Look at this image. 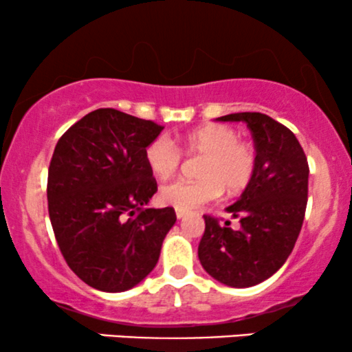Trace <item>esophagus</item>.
I'll return each instance as SVG.
<instances>
[{
  "mask_svg": "<svg viewBox=\"0 0 352 352\" xmlns=\"http://www.w3.org/2000/svg\"><path fill=\"white\" fill-rule=\"evenodd\" d=\"M175 215H177V218H184V217H187V212H185V210L177 208L175 210Z\"/></svg>",
  "mask_w": 352,
  "mask_h": 352,
  "instance_id": "34e87169",
  "label": "esophagus"
}]
</instances>
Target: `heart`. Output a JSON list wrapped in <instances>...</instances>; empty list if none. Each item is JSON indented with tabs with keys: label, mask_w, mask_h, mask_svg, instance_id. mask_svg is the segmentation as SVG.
<instances>
[{
	"label": "heart",
	"mask_w": 352,
	"mask_h": 352,
	"mask_svg": "<svg viewBox=\"0 0 352 352\" xmlns=\"http://www.w3.org/2000/svg\"><path fill=\"white\" fill-rule=\"evenodd\" d=\"M182 148L193 157H201L199 180L173 179L159 190V200L179 210H192L215 200L221 188L235 195L252 182L256 167L253 145L238 139L235 129L223 124H207L193 129L182 140ZM144 159L155 177L172 175L182 162V152L168 137H155L147 144Z\"/></svg>",
	"instance_id": "heart-1"
}]
</instances>
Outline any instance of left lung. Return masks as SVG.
Wrapping results in <instances>:
<instances>
[{
    "label": "left lung",
    "mask_w": 352,
    "mask_h": 352,
    "mask_svg": "<svg viewBox=\"0 0 352 352\" xmlns=\"http://www.w3.org/2000/svg\"><path fill=\"white\" fill-rule=\"evenodd\" d=\"M217 120L245 122L256 151L252 182L227 208L240 228L205 215L200 263L210 276L233 288L268 280L292 254L308 204L309 167L305 151L288 127L261 112H238Z\"/></svg>",
    "instance_id": "obj_1"
}]
</instances>
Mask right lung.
<instances>
[{"label":"right lung","instance_id":"obj_1","mask_svg":"<svg viewBox=\"0 0 352 352\" xmlns=\"http://www.w3.org/2000/svg\"><path fill=\"white\" fill-rule=\"evenodd\" d=\"M162 125L98 109L56 144L47 172V210L69 268L92 288L119 293L155 268L177 217L148 208L157 182L144 151Z\"/></svg>","mask_w":352,"mask_h":352}]
</instances>
